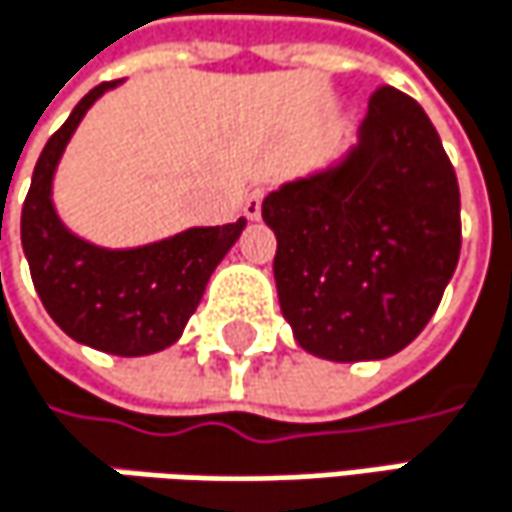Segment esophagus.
<instances>
[{
	"instance_id": "1",
	"label": "esophagus",
	"mask_w": 512,
	"mask_h": 512,
	"mask_svg": "<svg viewBox=\"0 0 512 512\" xmlns=\"http://www.w3.org/2000/svg\"><path fill=\"white\" fill-rule=\"evenodd\" d=\"M263 198H266V189H252V192H249V198H246V204H243V213H246V219H252V222H257V219H260Z\"/></svg>"
}]
</instances>
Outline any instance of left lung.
<instances>
[{"label": "left lung", "instance_id": "8db88e82", "mask_svg": "<svg viewBox=\"0 0 512 512\" xmlns=\"http://www.w3.org/2000/svg\"><path fill=\"white\" fill-rule=\"evenodd\" d=\"M278 305L329 361L388 358L436 314L460 260V186L427 112L382 85L358 142L263 198Z\"/></svg>", "mask_w": 512, "mask_h": 512}]
</instances>
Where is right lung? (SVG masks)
<instances>
[{"mask_svg":"<svg viewBox=\"0 0 512 512\" xmlns=\"http://www.w3.org/2000/svg\"><path fill=\"white\" fill-rule=\"evenodd\" d=\"M118 82L91 88L38 156L23 204L20 237L35 290L55 326L73 341L112 356H151L171 347L195 314L222 257L246 219L189 228L136 249H103L76 237L55 213L52 177L85 112Z\"/></svg>","mask_w":512,"mask_h":512,"instance_id":"right-lung-1","label":"right lung"}]
</instances>
